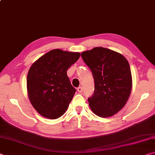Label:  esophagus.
I'll use <instances>...</instances> for the list:
<instances>
[{"label":"esophagus","instance_id":"34e87169","mask_svg":"<svg viewBox=\"0 0 155 155\" xmlns=\"http://www.w3.org/2000/svg\"><path fill=\"white\" fill-rule=\"evenodd\" d=\"M77 91H78V92H82V91H83V87H81V86H80V87H78L77 88Z\"/></svg>","mask_w":155,"mask_h":155}]
</instances>
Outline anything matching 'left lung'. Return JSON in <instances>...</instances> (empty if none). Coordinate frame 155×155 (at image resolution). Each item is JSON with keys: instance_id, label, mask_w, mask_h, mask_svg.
I'll return each instance as SVG.
<instances>
[{"instance_id": "8db88e82", "label": "left lung", "mask_w": 155, "mask_h": 155, "mask_svg": "<svg viewBox=\"0 0 155 155\" xmlns=\"http://www.w3.org/2000/svg\"><path fill=\"white\" fill-rule=\"evenodd\" d=\"M94 79L93 95L88 98L96 115L108 117L123 108L130 96L132 77L130 65L122 54L111 50L96 47L81 53Z\"/></svg>"}]
</instances>
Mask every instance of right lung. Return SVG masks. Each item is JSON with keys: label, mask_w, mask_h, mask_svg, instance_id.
Returning a JSON list of instances; mask_svg holds the SVG:
<instances>
[{"label": "right lung", "mask_w": 155, "mask_h": 155, "mask_svg": "<svg viewBox=\"0 0 155 155\" xmlns=\"http://www.w3.org/2000/svg\"><path fill=\"white\" fill-rule=\"evenodd\" d=\"M79 57V52L54 49L31 65L27 81L28 98L42 116L57 119L67 110L76 92L67 70Z\"/></svg>", "instance_id": "1"}]
</instances>
